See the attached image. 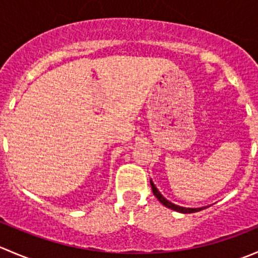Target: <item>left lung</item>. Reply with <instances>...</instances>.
Segmentation results:
<instances>
[{
  "label": "left lung",
  "mask_w": 258,
  "mask_h": 258,
  "mask_svg": "<svg viewBox=\"0 0 258 258\" xmlns=\"http://www.w3.org/2000/svg\"><path fill=\"white\" fill-rule=\"evenodd\" d=\"M151 187H152L153 195H155V196L157 197L158 201H160L162 205H165L166 207H168V209L175 210V211H177V212H182V213H194V212H199V211H201V210L205 209V207H201V209H186V207L177 206V205H175V204H172V202L167 201V200H166L165 197H163L162 195H161L160 192H158V189L156 188V186H155V184H153L152 181H151Z\"/></svg>",
  "instance_id": "8db88e82"
}]
</instances>
